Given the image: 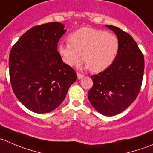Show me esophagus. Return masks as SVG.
I'll return each mask as SVG.
<instances>
[{
	"mask_svg": "<svg viewBox=\"0 0 153 153\" xmlns=\"http://www.w3.org/2000/svg\"><path fill=\"white\" fill-rule=\"evenodd\" d=\"M82 77H84L83 74H80V73H77V78H78V79H82Z\"/></svg>",
	"mask_w": 153,
	"mask_h": 153,
	"instance_id": "34e87169",
	"label": "esophagus"
}]
</instances>
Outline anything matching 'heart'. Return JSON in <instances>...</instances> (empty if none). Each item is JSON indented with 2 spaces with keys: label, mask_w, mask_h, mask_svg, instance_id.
<instances>
[{
  "label": "heart",
  "mask_w": 153,
  "mask_h": 153,
  "mask_svg": "<svg viewBox=\"0 0 153 153\" xmlns=\"http://www.w3.org/2000/svg\"><path fill=\"white\" fill-rule=\"evenodd\" d=\"M69 43L61 44L59 52L69 66H79L86 62V68L101 72L114 62L119 51L118 37L101 29L82 27L68 37Z\"/></svg>",
  "instance_id": "1"
}]
</instances>
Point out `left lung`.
Here are the masks:
<instances>
[{
    "label": "left lung",
    "instance_id": "left-lung-1",
    "mask_svg": "<svg viewBox=\"0 0 153 153\" xmlns=\"http://www.w3.org/2000/svg\"><path fill=\"white\" fill-rule=\"evenodd\" d=\"M119 41L117 57L103 72L91 76L93 85L88 93L94 109L105 116H114L127 109L140 90L144 58L135 40L127 32L107 25Z\"/></svg>",
    "mask_w": 153,
    "mask_h": 153
}]
</instances>
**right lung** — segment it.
I'll list each match as a JSON object with an SVG mask.
<instances>
[{
    "label": "right lung",
    "mask_w": 153,
    "mask_h": 153,
    "mask_svg": "<svg viewBox=\"0 0 153 153\" xmlns=\"http://www.w3.org/2000/svg\"><path fill=\"white\" fill-rule=\"evenodd\" d=\"M64 27L59 22L34 26L10 50L9 70L13 92L34 113H49L57 108L77 78L58 52V43L66 31Z\"/></svg>",
    "instance_id": "right-lung-1"
}]
</instances>
